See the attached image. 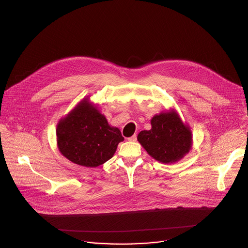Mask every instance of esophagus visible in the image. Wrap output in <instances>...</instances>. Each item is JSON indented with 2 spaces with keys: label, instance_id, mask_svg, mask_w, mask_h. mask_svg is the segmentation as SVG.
<instances>
[{
  "label": "esophagus",
  "instance_id": "obj_1",
  "mask_svg": "<svg viewBox=\"0 0 248 248\" xmlns=\"http://www.w3.org/2000/svg\"><path fill=\"white\" fill-rule=\"evenodd\" d=\"M136 139H137L136 134H133L132 136H130V137H128V138H127V140H128V141H136Z\"/></svg>",
  "mask_w": 248,
  "mask_h": 248
}]
</instances>
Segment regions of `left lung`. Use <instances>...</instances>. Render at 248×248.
Returning a JSON list of instances; mask_svg holds the SVG:
<instances>
[{
	"label": "left lung",
	"instance_id": "1",
	"mask_svg": "<svg viewBox=\"0 0 248 248\" xmlns=\"http://www.w3.org/2000/svg\"><path fill=\"white\" fill-rule=\"evenodd\" d=\"M152 128L140 131L137 139L155 160L170 164L182 159L191 147V131L174 112L162 113L151 120Z\"/></svg>",
	"mask_w": 248,
	"mask_h": 248
}]
</instances>
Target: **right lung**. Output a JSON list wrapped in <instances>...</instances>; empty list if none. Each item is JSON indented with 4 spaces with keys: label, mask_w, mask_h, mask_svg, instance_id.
Instances as JSON below:
<instances>
[{
    "label": "right lung",
    "mask_w": 248,
    "mask_h": 248,
    "mask_svg": "<svg viewBox=\"0 0 248 248\" xmlns=\"http://www.w3.org/2000/svg\"><path fill=\"white\" fill-rule=\"evenodd\" d=\"M124 137L87 101L80 102L57 127L61 153L75 164L95 168L110 160Z\"/></svg>",
    "instance_id": "add662e5"
}]
</instances>
